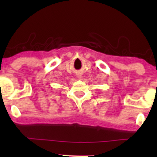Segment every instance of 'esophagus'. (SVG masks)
<instances>
[{"label": "esophagus", "mask_w": 157, "mask_h": 157, "mask_svg": "<svg viewBox=\"0 0 157 157\" xmlns=\"http://www.w3.org/2000/svg\"><path fill=\"white\" fill-rule=\"evenodd\" d=\"M77 77H78L79 78H80V77H81V75H77Z\"/></svg>", "instance_id": "obj_1"}]
</instances>
